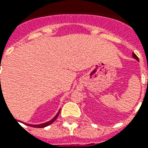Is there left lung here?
<instances>
[{
  "mask_svg": "<svg viewBox=\"0 0 148 148\" xmlns=\"http://www.w3.org/2000/svg\"><path fill=\"white\" fill-rule=\"evenodd\" d=\"M132 57L134 58V59H136V60H137V61H139L138 57H137V56H136V55L135 53H132Z\"/></svg>",
  "mask_w": 148,
  "mask_h": 148,
  "instance_id": "8db88e82",
  "label": "left lung"
}]
</instances>
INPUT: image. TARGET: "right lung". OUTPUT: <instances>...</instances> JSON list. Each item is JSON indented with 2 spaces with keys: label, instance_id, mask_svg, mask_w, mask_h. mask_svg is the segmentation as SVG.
Returning a JSON list of instances; mask_svg holds the SVG:
<instances>
[{
  "label": "right lung",
  "instance_id": "obj_1",
  "mask_svg": "<svg viewBox=\"0 0 148 148\" xmlns=\"http://www.w3.org/2000/svg\"><path fill=\"white\" fill-rule=\"evenodd\" d=\"M60 111L58 112L57 114L55 116L54 118H53V119H52L51 121H48V122H45V123H43V124H40V125H31V124H27V125H29V126H31V127H35V128H44V127L48 126V125H51L52 122H54V121L56 120L57 117L59 116V114H60Z\"/></svg>",
  "mask_w": 148,
  "mask_h": 148
}]
</instances>
